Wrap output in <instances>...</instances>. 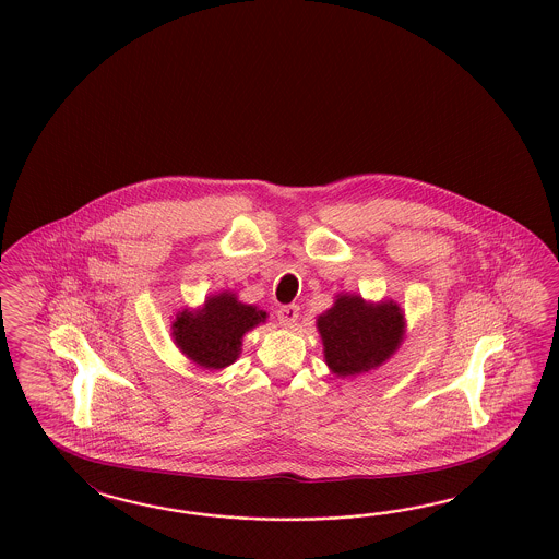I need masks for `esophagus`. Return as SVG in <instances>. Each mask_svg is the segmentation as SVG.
Wrapping results in <instances>:
<instances>
[{"mask_svg":"<svg viewBox=\"0 0 559 559\" xmlns=\"http://www.w3.org/2000/svg\"><path fill=\"white\" fill-rule=\"evenodd\" d=\"M297 320H299V306L290 304V306H283V308L278 309V322L283 326L290 328Z\"/></svg>","mask_w":559,"mask_h":559,"instance_id":"obj_1","label":"esophagus"}]
</instances>
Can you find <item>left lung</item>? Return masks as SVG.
<instances>
[{
	"instance_id": "obj_1",
	"label": "left lung",
	"mask_w": 559,
	"mask_h": 559,
	"mask_svg": "<svg viewBox=\"0 0 559 559\" xmlns=\"http://www.w3.org/2000/svg\"><path fill=\"white\" fill-rule=\"evenodd\" d=\"M405 318L396 304L369 306L357 295H341L318 318L326 364L336 376H355L382 366L403 338Z\"/></svg>"
}]
</instances>
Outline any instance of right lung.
<instances>
[{
	"instance_id": "right-lung-1",
	"label": "right lung",
	"mask_w": 559,
	"mask_h": 559,
	"mask_svg": "<svg viewBox=\"0 0 559 559\" xmlns=\"http://www.w3.org/2000/svg\"><path fill=\"white\" fill-rule=\"evenodd\" d=\"M264 320L266 311L221 293L209 297L200 311H181L174 322V338L198 366L221 369L237 359L243 334Z\"/></svg>"
}]
</instances>
